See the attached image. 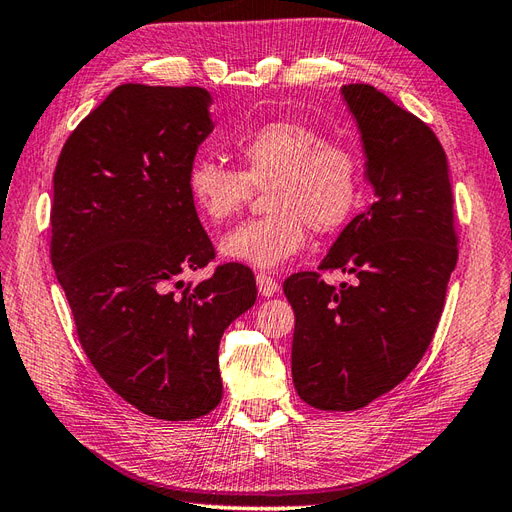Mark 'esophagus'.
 <instances>
[{
  "mask_svg": "<svg viewBox=\"0 0 512 512\" xmlns=\"http://www.w3.org/2000/svg\"><path fill=\"white\" fill-rule=\"evenodd\" d=\"M255 279H257V289H259L261 296L279 294V281L272 279L268 272H257Z\"/></svg>",
  "mask_w": 512,
  "mask_h": 512,
  "instance_id": "esophagus-1",
  "label": "esophagus"
}]
</instances>
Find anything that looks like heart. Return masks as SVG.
<instances>
[{
	"label": "heart",
	"mask_w": 512,
	"mask_h": 512,
	"mask_svg": "<svg viewBox=\"0 0 512 512\" xmlns=\"http://www.w3.org/2000/svg\"><path fill=\"white\" fill-rule=\"evenodd\" d=\"M238 169L197 158L186 188L210 225L238 216L255 191H266V214L221 240V253L255 268H276L302 251L309 229L326 236L341 229L360 201L362 163L343 141L304 122L274 120L236 143Z\"/></svg>",
	"instance_id": "b5f03b06"
}]
</instances>
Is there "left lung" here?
<instances>
[{
    "mask_svg": "<svg viewBox=\"0 0 512 512\" xmlns=\"http://www.w3.org/2000/svg\"><path fill=\"white\" fill-rule=\"evenodd\" d=\"M367 152L375 199L317 272L291 274V375L304 403L352 412L414 371L444 311L459 236L446 154L433 130L367 83L343 85ZM352 273L328 286L324 271Z\"/></svg>",
    "mask_w": 512,
    "mask_h": 512,
    "instance_id": "8db88e82",
    "label": "left lung"
}]
</instances>
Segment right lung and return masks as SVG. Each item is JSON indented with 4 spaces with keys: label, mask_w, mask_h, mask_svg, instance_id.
Wrapping results in <instances>:
<instances>
[{
    "label": "right lung",
    "mask_w": 512,
    "mask_h": 512,
    "mask_svg": "<svg viewBox=\"0 0 512 512\" xmlns=\"http://www.w3.org/2000/svg\"><path fill=\"white\" fill-rule=\"evenodd\" d=\"M203 87L124 83L66 139L53 173L51 264L98 375L139 412L195 420L221 403L218 345L257 298L242 264L214 261L188 197L212 133Z\"/></svg>",
    "instance_id": "add662e5"
}]
</instances>
